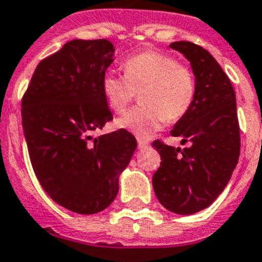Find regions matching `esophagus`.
Returning <instances> with one entry per match:
<instances>
[{
    "instance_id": "obj_1",
    "label": "esophagus",
    "mask_w": 262,
    "mask_h": 262,
    "mask_svg": "<svg viewBox=\"0 0 262 262\" xmlns=\"http://www.w3.org/2000/svg\"><path fill=\"white\" fill-rule=\"evenodd\" d=\"M147 146H149V142L142 141V139H138V147H139V149H146Z\"/></svg>"
}]
</instances>
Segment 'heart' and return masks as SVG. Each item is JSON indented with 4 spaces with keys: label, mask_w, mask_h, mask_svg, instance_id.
<instances>
[{
    "label": "heart",
    "mask_w": 262,
    "mask_h": 262,
    "mask_svg": "<svg viewBox=\"0 0 262 262\" xmlns=\"http://www.w3.org/2000/svg\"><path fill=\"white\" fill-rule=\"evenodd\" d=\"M123 71L124 76L103 75L101 91L105 102L113 112L121 113L141 91L142 105L119 117L115 121L117 128L146 139L165 120H179L191 108L196 91L194 72L169 54L145 50L127 58Z\"/></svg>",
    "instance_id": "1"
}]
</instances>
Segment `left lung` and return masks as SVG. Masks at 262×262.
I'll list each match as a JSON object with an SVG mask.
<instances>
[{
  "mask_svg": "<svg viewBox=\"0 0 262 262\" xmlns=\"http://www.w3.org/2000/svg\"><path fill=\"white\" fill-rule=\"evenodd\" d=\"M187 58L196 82L191 108L176 121L172 137L190 147L153 142L161 156L153 188L164 208L192 214L213 204L230 182L239 160L241 137L236 98L230 79L212 54L198 45L179 40L169 45Z\"/></svg>",
  "mask_w": 262,
  "mask_h": 262,
  "instance_id": "obj_1",
  "label": "left lung"
}]
</instances>
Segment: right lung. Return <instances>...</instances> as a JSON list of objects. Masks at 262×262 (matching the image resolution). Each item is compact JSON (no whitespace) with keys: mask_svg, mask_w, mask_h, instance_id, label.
<instances>
[{"mask_svg":"<svg viewBox=\"0 0 262 262\" xmlns=\"http://www.w3.org/2000/svg\"><path fill=\"white\" fill-rule=\"evenodd\" d=\"M113 57L108 39L70 40L38 64L21 101L24 137L40 186L79 214L112 204L137 149L125 129L91 135L112 120L101 80Z\"/></svg>","mask_w":262,"mask_h":262,"instance_id":"obj_1","label":"right lung"}]
</instances>
